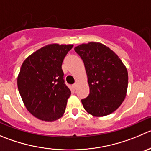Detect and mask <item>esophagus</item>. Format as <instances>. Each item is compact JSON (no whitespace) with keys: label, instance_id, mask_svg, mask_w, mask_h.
<instances>
[{"label":"esophagus","instance_id":"1","mask_svg":"<svg viewBox=\"0 0 151 151\" xmlns=\"http://www.w3.org/2000/svg\"><path fill=\"white\" fill-rule=\"evenodd\" d=\"M77 86H78V85H77V84H76H76H73V90H76V88H77Z\"/></svg>","mask_w":151,"mask_h":151}]
</instances>
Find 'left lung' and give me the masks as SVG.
<instances>
[{
    "label": "left lung",
    "instance_id": "left-lung-1",
    "mask_svg": "<svg viewBox=\"0 0 151 151\" xmlns=\"http://www.w3.org/2000/svg\"><path fill=\"white\" fill-rule=\"evenodd\" d=\"M74 50L84 61L88 78L90 94L81 99L84 110L94 116L110 114L125 99V66L114 52L100 43L83 44Z\"/></svg>",
    "mask_w": 151,
    "mask_h": 151
}]
</instances>
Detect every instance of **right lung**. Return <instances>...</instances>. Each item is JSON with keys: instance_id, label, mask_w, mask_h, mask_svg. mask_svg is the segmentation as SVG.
Returning a JSON list of instances; mask_svg holds the SVG:
<instances>
[{"instance_id": "right-lung-1", "label": "right lung", "mask_w": 151, "mask_h": 151, "mask_svg": "<svg viewBox=\"0 0 151 151\" xmlns=\"http://www.w3.org/2000/svg\"><path fill=\"white\" fill-rule=\"evenodd\" d=\"M73 47L50 44L32 53L22 64L18 91L28 111L39 119L55 121L65 112L71 91L64 83L61 66Z\"/></svg>"}]
</instances>
